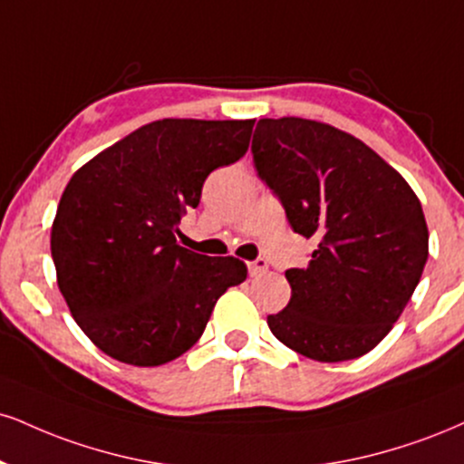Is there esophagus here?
Here are the masks:
<instances>
[{"mask_svg":"<svg viewBox=\"0 0 464 464\" xmlns=\"http://www.w3.org/2000/svg\"><path fill=\"white\" fill-rule=\"evenodd\" d=\"M266 270H267V261L266 259H255V261H250V264H248L250 276H261Z\"/></svg>","mask_w":464,"mask_h":464,"instance_id":"1","label":"esophagus"}]
</instances>
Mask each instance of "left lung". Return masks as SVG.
Returning a JSON list of instances; mask_svg holds the SVG:
<instances>
[{
    "instance_id": "8db88e82",
    "label": "left lung",
    "mask_w": 464,
    "mask_h": 464,
    "mask_svg": "<svg viewBox=\"0 0 464 464\" xmlns=\"http://www.w3.org/2000/svg\"><path fill=\"white\" fill-rule=\"evenodd\" d=\"M253 161L294 231L315 242L309 264L285 272L292 298L267 315L272 334L320 362L367 354L398 322L426 266L420 198L376 150L320 121L261 119Z\"/></svg>"
}]
</instances>
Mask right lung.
<instances>
[{
	"label": "right lung",
	"instance_id": "add662e5",
	"mask_svg": "<svg viewBox=\"0 0 464 464\" xmlns=\"http://www.w3.org/2000/svg\"><path fill=\"white\" fill-rule=\"evenodd\" d=\"M255 121L161 119L111 144L71 177L52 225L58 287L86 337L136 367L175 361L198 342L236 256L179 246L205 179L248 150Z\"/></svg>",
	"mask_w": 464,
	"mask_h": 464
}]
</instances>
